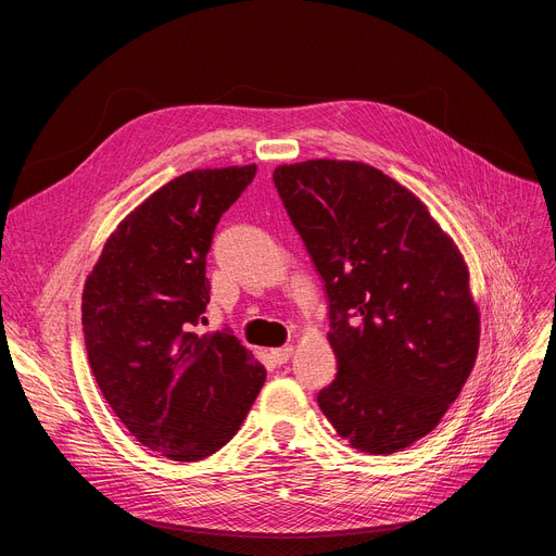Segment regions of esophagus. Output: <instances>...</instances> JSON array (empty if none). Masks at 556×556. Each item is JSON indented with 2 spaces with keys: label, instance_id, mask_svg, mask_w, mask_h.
<instances>
[{
  "label": "esophagus",
  "instance_id": "34e87169",
  "mask_svg": "<svg viewBox=\"0 0 556 556\" xmlns=\"http://www.w3.org/2000/svg\"><path fill=\"white\" fill-rule=\"evenodd\" d=\"M290 356H293V346H279V349H273L270 352V358H273V363H277V365H283V363H288L290 361Z\"/></svg>",
  "mask_w": 556,
  "mask_h": 556
}]
</instances>
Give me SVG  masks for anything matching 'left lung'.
Masks as SVG:
<instances>
[{
    "label": "left lung",
    "mask_w": 556,
    "mask_h": 556,
    "mask_svg": "<svg viewBox=\"0 0 556 556\" xmlns=\"http://www.w3.org/2000/svg\"><path fill=\"white\" fill-rule=\"evenodd\" d=\"M273 180L329 298L338 374L319 410L363 453L413 446L478 356L480 313L457 245L369 164L308 160L277 166Z\"/></svg>",
    "instance_id": "obj_1"
}]
</instances>
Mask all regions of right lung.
Segmentation results:
<instances>
[{
    "instance_id": "1",
    "label": "right lung",
    "mask_w": 556,
    "mask_h": 556,
    "mask_svg": "<svg viewBox=\"0 0 556 556\" xmlns=\"http://www.w3.org/2000/svg\"><path fill=\"white\" fill-rule=\"evenodd\" d=\"M256 166L195 168L146 198L108 239L83 290L87 358L135 440L168 459L223 448L266 381L229 329L207 323V252Z\"/></svg>"
}]
</instances>
